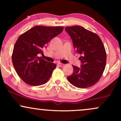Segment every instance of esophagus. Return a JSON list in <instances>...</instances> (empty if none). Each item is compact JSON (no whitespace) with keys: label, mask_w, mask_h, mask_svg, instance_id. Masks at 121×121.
<instances>
[{"label":"esophagus","mask_w":121,"mask_h":121,"mask_svg":"<svg viewBox=\"0 0 121 121\" xmlns=\"http://www.w3.org/2000/svg\"><path fill=\"white\" fill-rule=\"evenodd\" d=\"M57 65L59 66H60V67H62V66H64V64H62V63H58L57 64Z\"/></svg>","instance_id":"esophagus-1"}]
</instances>
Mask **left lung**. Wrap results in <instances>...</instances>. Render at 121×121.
<instances>
[{"instance_id": "8db88e82", "label": "left lung", "mask_w": 121, "mask_h": 121, "mask_svg": "<svg viewBox=\"0 0 121 121\" xmlns=\"http://www.w3.org/2000/svg\"><path fill=\"white\" fill-rule=\"evenodd\" d=\"M76 52L81 55L80 68L73 65V73L67 77L70 84L78 88L93 86L99 80L105 70L106 53L98 35L81 26L65 27Z\"/></svg>"}]
</instances>
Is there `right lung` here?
I'll return each instance as SVG.
<instances>
[{
    "instance_id": "1",
    "label": "right lung",
    "mask_w": 121,
    "mask_h": 121,
    "mask_svg": "<svg viewBox=\"0 0 121 121\" xmlns=\"http://www.w3.org/2000/svg\"><path fill=\"white\" fill-rule=\"evenodd\" d=\"M62 27L37 26L22 34L15 43L12 55L14 68L20 78L31 86L43 85L49 80L56 65L37 56Z\"/></svg>"
}]
</instances>
